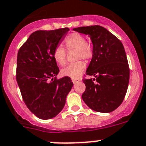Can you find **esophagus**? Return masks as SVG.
Instances as JSON below:
<instances>
[{
    "instance_id": "34e87169",
    "label": "esophagus",
    "mask_w": 146,
    "mask_h": 146,
    "mask_svg": "<svg viewBox=\"0 0 146 146\" xmlns=\"http://www.w3.org/2000/svg\"><path fill=\"white\" fill-rule=\"evenodd\" d=\"M80 81L79 78H72V82H73V84H76L77 82H78Z\"/></svg>"
}]
</instances>
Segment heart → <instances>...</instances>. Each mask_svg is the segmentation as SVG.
I'll return each mask as SVG.
<instances>
[{
  "instance_id": "heart-1",
  "label": "heart",
  "mask_w": 146,
  "mask_h": 146,
  "mask_svg": "<svg viewBox=\"0 0 146 146\" xmlns=\"http://www.w3.org/2000/svg\"><path fill=\"white\" fill-rule=\"evenodd\" d=\"M64 45L67 50H76V59H84L90 60L93 56V47L90 42L86 40L85 36L79 33H72L66 36L64 40ZM62 46L55 47L53 51V57L56 62L59 65H64L66 62L67 52ZM86 68V63L82 60L68 64L62 70V74L64 76L72 78H78Z\"/></svg>"
}]
</instances>
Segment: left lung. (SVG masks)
Here are the masks:
<instances>
[{
	"label": "left lung",
	"instance_id": "1",
	"mask_svg": "<svg viewBox=\"0 0 146 146\" xmlns=\"http://www.w3.org/2000/svg\"><path fill=\"white\" fill-rule=\"evenodd\" d=\"M77 32L88 35L93 45V56L83 78L86 90L82 94L84 103L94 111L108 113L123 101L129 82V67L122 42L100 26L75 28Z\"/></svg>",
	"mask_w": 146,
	"mask_h": 146
}]
</instances>
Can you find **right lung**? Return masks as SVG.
<instances>
[{
	"instance_id": "right-lung-1",
	"label": "right lung",
	"mask_w": 146,
	"mask_h": 146,
	"mask_svg": "<svg viewBox=\"0 0 146 146\" xmlns=\"http://www.w3.org/2000/svg\"><path fill=\"white\" fill-rule=\"evenodd\" d=\"M68 28L33 32L17 53L16 79L23 99L36 117L48 120L65 104L73 84L70 78L57 79L59 69L53 51Z\"/></svg>"
}]
</instances>
